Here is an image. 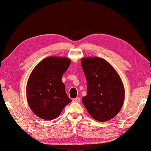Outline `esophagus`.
<instances>
[{"label":"esophagus","mask_w":151,"mask_h":151,"mask_svg":"<svg viewBox=\"0 0 151 151\" xmlns=\"http://www.w3.org/2000/svg\"><path fill=\"white\" fill-rule=\"evenodd\" d=\"M80 98H78H78H74L73 100V102H80Z\"/></svg>","instance_id":"34e87169"}]
</instances>
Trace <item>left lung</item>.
<instances>
[{
  "label": "left lung",
  "mask_w": 151,
  "mask_h": 151,
  "mask_svg": "<svg viewBox=\"0 0 151 151\" xmlns=\"http://www.w3.org/2000/svg\"><path fill=\"white\" fill-rule=\"evenodd\" d=\"M81 65L87 86V94L82 98L84 106L97 121L113 118L124 101V87L119 74L100 58H84L81 60Z\"/></svg>",
  "instance_id": "8db88e82"
}]
</instances>
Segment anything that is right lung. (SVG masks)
<instances>
[{
    "instance_id": "1",
    "label": "right lung",
    "mask_w": 151,
    "mask_h": 151,
    "mask_svg": "<svg viewBox=\"0 0 151 151\" xmlns=\"http://www.w3.org/2000/svg\"><path fill=\"white\" fill-rule=\"evenodd\" d=\"M71 60L49 56L40 62L29 77L26 88L29 106L37 116L46 120L56 118L71 102L62 82Z\"/></svg>"
}]
</instances>
